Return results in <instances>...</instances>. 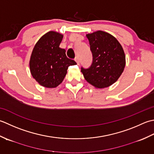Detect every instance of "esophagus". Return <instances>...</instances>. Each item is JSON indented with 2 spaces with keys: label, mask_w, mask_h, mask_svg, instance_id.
Wrapping results in <instances>:
<instances>
[{
  "label": "esophagus",
  "mask_w": 154,
  "mask_h": 154,
  "mask_svg": "<svg viewBox=\"0 0 154 154\" xmlns=\"http://www.w3.org/2000/svg\"><path fill=\"white\" fill-rule=\"evenodd\" d=\"M75 61L76 62V63H77V64H80V60H79V58L78 57V56H76V58H75Z\"/></svg>",
  "instance_id": "obj_1"
}]
</instances>
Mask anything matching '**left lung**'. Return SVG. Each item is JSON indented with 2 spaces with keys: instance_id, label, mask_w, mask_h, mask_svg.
I'll use <instances>...</instances> for the list:
<instances>
[{
  "instance_id": "8db88e82",
  "label": "left lung",
  "mask_w": 154,
  "mask_h": 154,
  "mask_svg": "<svg viewBox=\"0 0 154 154\" xmlns=\"http://www.w3.org/2000/svg\"><path fill=\"white\" fill-rule=\"evenodd\" d=\"M92 54L88 68H81L88 82L96 88H104L118 80L123 72L125 56L123 48L114 36L98 30L86 34Z\"/></svg>"
}]
</instances>
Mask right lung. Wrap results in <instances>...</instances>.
<instances>
[{
	"instance_id": "1",
	"label": "right lung",
	"mask_w": 154,
	"mask_h": 154,
	"mask_svg": "<svg viewBox=\"0 0 154 154\" xmlns=\"http://www.w3.org/2000/svg\"><path fill=\"white\" fill-rule=\"evenodd\" d=\"M63 35L54 31L46 33L34 46L29 62L32 77L40 85L52 88L63 81L70 66L76 64L60 48Z\"/></svg>"
}]
</instances>
